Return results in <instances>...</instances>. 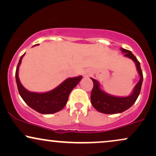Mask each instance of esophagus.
<instances>
[{
    "label": "esophagus",
    "mask_w": 156,
    "mask_h": 156,
    "mask_svg": "<svg viewBox=\"0 0 156 156\" xmlns=\"http://www.w3.org/2000/svg\"><path fill=\"white\" fill-rule=\"evenodd\" d=\"M84 76H87V74H86H86L84 75Z\"/></svg>",
    "instance_id": "esophagus-1"
}]
</instances>
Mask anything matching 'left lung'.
Wrapping results in <instances>:
<instances>
[{
	"label": "left lung",
	"instance_id": "8db88e82",
	"mask_svg": "<svg viewBox=\"0 0 156 156\" xmlns=\"http://www.w3.org/2000/svg\"><path fill=\"white\" fill-rule=\"evenodd\" d=\"M121 51L124 54V57H128L134 61L136 65V70L140 76V80L134 86L132 93L127 97H116L109 94L102 89H101L100 84L97 80L91 78L94 83V87L91 94V102L94 108L97 111L105 114H116L121 113L130 108L140 95L143 75L140 67V63L136 57L130 51L121 48Z\"/></svg>",
	"mask_w": 156,
	"mask_h": 156
}]
</instances>
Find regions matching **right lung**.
Returning <instances> with one entry per match:
<instances>
[{
  "label": "right lung",
  "instance_id": "add662e5",
  "mask_svg": "<svg viewBox=\"0 0 156 156\" xmlns=\"http://www.w3.org/2000/svg\"><path fill=\"white\" fill-rule=\"evenodd\" d=\"M24 55V54L20 57L15 75L19 93L22 99L28 106L39 113L52 114L60 111L67 104L71 91L78 85L82 76L67 78L57 87L47 92H32L22 85L19 78V67Z\"/></svg>",
  "mask_w": 156,
  "mask_h": 156
}]
</instances>
